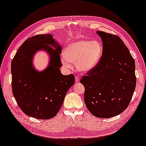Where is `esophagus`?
<instances>
[{
  "mask_svg": "<svg viewBox=\"0 0 146 146\" xmlns=\"http://www.w3.org/2000/svg\"><path fill=\"white\" fill-rule=\"evenodd\" d=\"M75 80H76V83L80 82V77H79V76H75Z\"/></svg>",
  "mask_w": 146,
  "mask_h": 146,
  "instance_id": "1",
  "label": "esophagus"
}]
</instances>
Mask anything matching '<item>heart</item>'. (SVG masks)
Listing matches in <instances>:
<instances>
[{"label":"heart","mask_w":146,"mask_h":146,"mask_svg":"<svg viewBox=\"0 0 146 146\" xmlns=\"http://www.w3.org/2000/svg\"><path fill=\"white\" fill-rule=\"evenodd\" d=\"M102 53L103 45L100 41L79 40L67 45L62 62L66 67L70 68V63H73L80 70L88 71L98 63Z\"/></svg>","instance_id":"heart-1"}]
</instances>
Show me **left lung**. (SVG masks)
<instances>
[{
	"instance_id": "1",
	"label": "left lung",
	"mask_w": 146,
	"mask_h": 146,
	"mask_svg": "<svg viewBox=\"0 0 146 146\" xmlns=\"http://www.w3.org/2000/svg\"><path fill=\"white\" fill-rule=\"evenodd\" d=\"M103 41L98 63L81 79L85 101L90 113L99 118L121 113L128 106L136 86L135 60L118 36L97 32Z\"/></svg>"
}]
</instances>
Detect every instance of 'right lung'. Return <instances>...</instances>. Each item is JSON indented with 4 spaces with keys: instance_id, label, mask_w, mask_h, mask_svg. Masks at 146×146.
Wrapping results in <instances>:
<instances>
[{
    "instance_id": "1",
    "label": "right lung",
    "mask_w": 146,
    "mask_h": 146,
    "mask_svg": "<svg viewBox=\"0 0 146 146\" xmlns=\"http://www.w3.org/2000/svg\"><path fill=\"white\" fill-rule=\"evenodd\" d=\"M41 49L50 54V62L44 71L38 72L34 69L32 60L35 52ZM61 50L52 35H36L25 41L13 59V94L27 115L42 120L55 117L66 92L74 84L72 74L65 76L61 73Z\"/></svg>"
}]
</instances>
